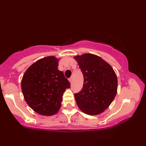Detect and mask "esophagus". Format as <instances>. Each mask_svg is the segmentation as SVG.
Wrapping results in <instances>:
<instances>
[{"instance_id":"obj_1","label":"esophagus","mask_w":146,"mask_h":146,"mask_svg":"<svg viewBox=\"0 0 146 146\" xmlns=\"http://www.w3.org/2000/svg\"><path fill=\"white\" fill-rule=\"evenodd\" d=\"M69 82H70V83H72V78H71V77L70 78H69Z\"/></svg>"}]
</instances>
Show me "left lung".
I'll return each mask as SVG.
<instances>
[{
    "label": "left lung",
    "mask_w": 146,
    "mask_h": 146,
    "mask_svg": "<svg viewBox=\"0 0 146 146\" xmlns=\"http://www.w3.org/2000/svg\"><path fill=\"white\" fill-rule=\"evenodd\" d=\"M83 75L82 91L75 94L77 105L90 115L100 114L110 106L117 92L118 82L113 68L103 59L91 53L76 55Z\"/></svg>",
    "instance_id": "1"
}]
</instances>
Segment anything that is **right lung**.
<instances>
[{"label": "right lung", "instance_id": "1", "mask_svg": "<svg viewBox=\"0 0 146 146\" xmlns=\"http://www.w3.org/2000/svg\"><path fill=\"white\" fill-rule=\"evenodd\" d=\"M60 59L54 56L36 61L27 68L21 80L26 103L41 115L51 116L60 110L62 97L70 83L58 69Z\"/></svg>", "mask_w": 146, "mask_h": 146}]
</instances>
